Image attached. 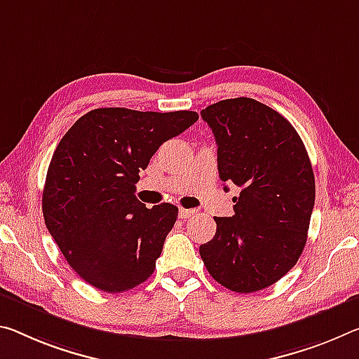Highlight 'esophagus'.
I'll return each instance as SVG.
<instances>
[{"label": "esophagus", "instance_id": "esophagus-1", "mask_svg": "<svg viewBox=\"0 0 359 359\" xmlns=\"http://www.w3.org/2000/svg\"><path fill=\"white\" fill-rule=\"evenodd\" d=\"M195 214H196L195 209H184V208L179 209V217L180 219H189V217H191V215H195Z\"/></svg>", "mask_w": 359, "mask_h": 359}]
</instances>
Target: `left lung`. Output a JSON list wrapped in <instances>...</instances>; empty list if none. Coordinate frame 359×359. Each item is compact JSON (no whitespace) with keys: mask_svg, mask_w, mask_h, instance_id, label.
<instances>
[{"mask_svg":"<svg viewBox=\"0 0 359 359\" xmlns=\"http://www.w3.org/2000/svg\"><path fill=\"white\" fill-rule=\"evenodd\" d=\"M201 118L217 142L219 177L240 196L233 217L214 219L217 230L200 255L224 287L260 291L280 281L305 248L315 206L309 153L286 118L254 99L220 100Z\"/></svg>","mask_w":359,"mask_h":359,"instance_id":"obj_1","label":"left lung"}]
</instances>
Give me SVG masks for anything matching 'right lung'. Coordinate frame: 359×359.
Listing matches in <instances>:
<instances>
[{
  "label": "right lung",
  "mask_w": 359,
  "mask_h": 359,
  "mask_svg": "<svg viewBox=\"0 0 359 359\" xmlns=\"http://www.w3.org/2000/svg\"><path fill=\"white\" fill-rule=\"evenodd\" d=\"M196 111L95 108L57 145L43 215L68 265L104 292H124L155 271L179 209H147L135 198L142 169L164 142L196 123Z\"/></svg>",
  "instance_id": "right-lung-1"
}]
</instances>
